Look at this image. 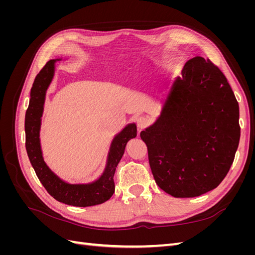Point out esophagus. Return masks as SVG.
I'll use <instances>...</instances> for the list:
<instances>
[{
  "mask_svg": "<svg viewBox=\"0 0 255 255\" xmlns=\"http://www.w3.org/2000/svg\"><path fill=\"white\" fill-rule=\"evenodd\" d=\"M150 125V119L148 117H144V116H141V117L137 118V127L140 129L146 128Z\"/></svg>",
  "mask_w": 255,
  "mask_h": 255,
  "instance_id": "34e87169",
  "label": "esophagus"
}]
</instances>
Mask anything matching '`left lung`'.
Masks as SVG:
<instances>
[{"label":"left lung","mask_w":255,"mask_h":255,"mask_svg":"<svg viewBox=\"0 0 255 255\" xmlns=\"http://www.w3.org/2000/svg\"><path fill=\"white\" fill-rule=\"evenodd\" d=\"M239 106L220 69L197 56L168 87L159 118L140 133L160 189L175 198L213 190L233 164Z\"/></svg>","instance_id":"obj_1"}]
</instances>
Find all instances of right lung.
Returning <instances> with one entry per match:
<instances>
[{
    "label": "right lung",
    "instance_id": "add662e5",
    "mask_svg": "<svg viewBox=\"0 0 255 255\" xmlns=\"http://www.w3.org/2000/svg\"><path fill=\"white\" fill-rule=\"evenodd\" d=\"M55 61L56 59H51L44 65L40 72L37 74L33 87L30 89V99L25 114L24 125L27 155L43 187L57 201L80 207L101 204L107 201L115 192L114 174L116 167L125 153L128 141L136 137L137 128L135 123H132L115 137L109 153L105 171L99 180L90 184L79 185L68 184L61 181L44 163L39 140L45 91L53 79Z\"/></svg>",
    "mask_w": 255,
    "mask_h": 255
}]
</instances>
